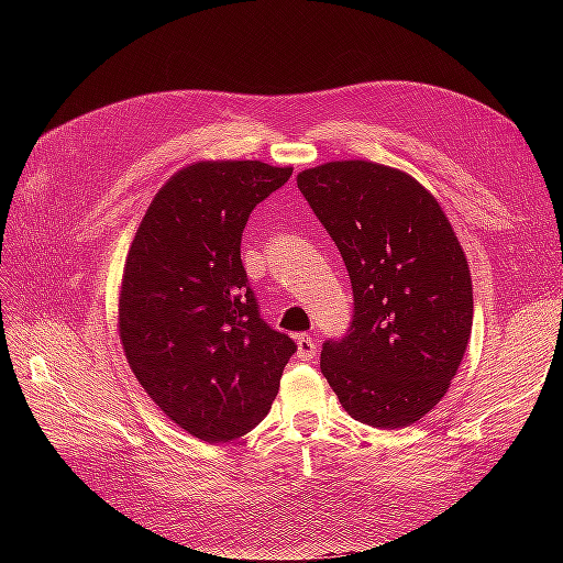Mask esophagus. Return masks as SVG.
<instances>
[{"mask_svg": "<svg viewBox=\"0 0 563 563\" xmlns=\"http://www.w3.org/2000/svg\"><path fill=\"white\" fill-rule=\"evenodd\" d=\"M296 343H298L300 362H312L314 356H317V343H314V340L310 335L300 333V335H296Z\"/></svg>", "mask_w": 563, "mask_h": 563, "instance_id": "esophagus-1", "label": "esophagus"}]
</instances>
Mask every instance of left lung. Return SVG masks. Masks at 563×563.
<instances>
[{
  "instance_id": "8db88e82",
  "label": "left lung",
  "mask_w": 563,
  "mask_h": 563,
  "mask_svg": "<svg viewBox=\"0 0 563 563\" xmlns=\"http://www.w3.org/2000/svg\"><path fill=\"white\" fill-rule=\"evenodd\" d=\"M296 180L354 294L350 333L323 343V378L354 420L408 428L446 395L467 350V255L434 195L399 168L340 159Z\"/></svg>"
}]
</instances>
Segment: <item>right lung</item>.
Instances as JSON below:
<instances>
[{"label": "right lung", "mask_w": 563, "mask_h": 563, "mask_svg": "<svg viewBox=\"0 0 563 563\" xmlns=\"http://www.w3.org/2000/svg\"><path fill=\"white\" fill-rule=\"evenodd\" d=\"M258 159L192 162L147 207L126 253L117 329L147 397L209 444L251 432L296 352L258 314L242 265L255 203L291 178Z\"/></svg>", "instance_id": "obj_1"}]
</instances>
